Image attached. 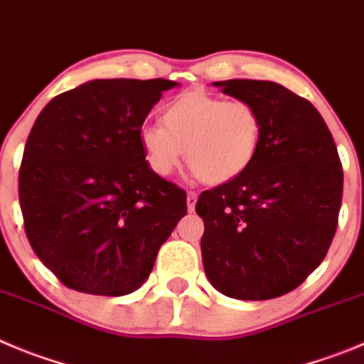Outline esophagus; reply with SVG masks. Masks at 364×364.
I'll return each mask as SVG.
<instances>
[{"label": "esophagus", "instance_id": "obj_1", "mask_svg": "<svg viewBox=\"0 0 364 364\" xmlns=\"http://www.w3.org/2000/svg\"><path fill=\"white\" fill-rule=\"evenodd\" d=\"M196 203H198V193L188 192L186 193V206H188V212L196 210Z\"/></svg>", "mask_w": 364, "mask_h": 364}]
</instances>
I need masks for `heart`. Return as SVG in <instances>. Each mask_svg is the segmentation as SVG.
Instances as JSON below:
<instances>
[{"label":"heart","mask_w":364,"mask_h":364,"mask_svg":"<svg viewBox=\"0 0 364 364\" xmlns=\"http://www.w3.org/2000/svg\"><path fill=\"white\" fill-rule=\"evenodd\" d=\"M163 124L165 127L145 125L140 131L151 171L166 178L185 156L208 185L228 183L242 174L253 161L262 134V122L253 105L199 91L181 95L166 105Z\"/></svg>","instance_id":"heart-1"}]
</instances>
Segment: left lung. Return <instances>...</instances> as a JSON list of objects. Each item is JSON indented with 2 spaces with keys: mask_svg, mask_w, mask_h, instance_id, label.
Returning a JSON list of instances; mask_svg holds the SVG:
<instances>
[{
  "mask_svg": "<svg viewBox=\"0 0 364 364\" xmlns=\"http://www.w3.org/2000/svg\"><path fill=\"white\" fill-rule=\"evenodd\" d=\"M259 111L253 161L199 196L203 266L219 293L271 300L323 262L338 228L343 171L334 138L314 105L269 80L213 82Z\"/></svg>",
  "mask_w": 364,
  "mask_h": 364,
  "instance_id": "1",
  "label": "left lung"
}]
</instances>
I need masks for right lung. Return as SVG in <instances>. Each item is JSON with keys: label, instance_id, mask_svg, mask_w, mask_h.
I'll list each match as a JSON object with an SVG mask.
<instances>
[{"label": "right lung", "instance_id": "obj_1", "mask_svg": "<svg viewBox=\"0 0 364 364\" xmlns=\"http://www.w3.org/2000/svg\"><path fill=\"white\" fill-rule=\"evenodd\" d=\"M165 79H97L37 117L19 171L30 246L66 287L124 296L144 284L186 215V193L151 171L140 131Z\"/></svg>", "mask_w": 364, "mask_h": 364}]
</instances>
